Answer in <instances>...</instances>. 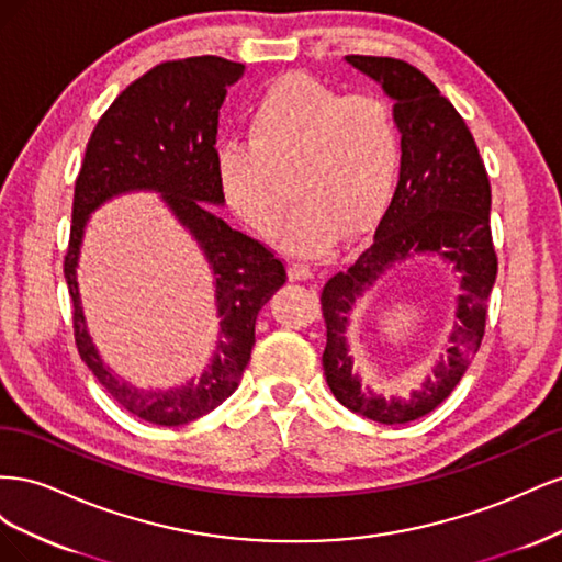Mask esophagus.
Wrapping results in <instances>:
<instances>
[{"instance_id": "1", "label": "esophagus", "mask_w": 562, "mask_h": 562, "mask_svg": "<svg viewBox=\"0 0 562 562\" xmlns=\"http://www.w3.org/2000/svg\"><path fill=\"white\" fill-rule=\"evenodd\" d=\"M288 277H291L293 281H312L314 269L307 265H291L288 267Z\"/></svg>"}]
</instances>
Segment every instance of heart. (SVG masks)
Instances as JSON below:
<instances>
[{"label":"heart","mask_w":562,"mask_h":562,"mask_svg":"<svg viewBox=\"0 0 562 562\" xmlns=\"http://www.w3.org/2000/svg\"><path fill=\"white\" fill-rule=\"evenodd\" d=\"M248 143L215 149L229 211L258 234L277 229L291 182L297 206L281 246L326 255L342 232L361 236L394 201L403 168L398 116L384 98L347 95L310 75H283L248 114Z\"/></svg>","instance_id":"b5f03b06"}]
</instances>
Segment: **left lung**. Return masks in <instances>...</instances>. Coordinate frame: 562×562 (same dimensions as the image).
<instances>
[{
  "instance_id": "obj_1",
  "label": "left lung",
  "mask_w": 562,
  "mask_h": 562,
  "mask_svg": "<svg viewBox=\"0 0 562 562\" xmlns=\"http://www.w3.org/2000/svg\"><path fill=\"white\" fill-rule=\"evenodd\" d=\"M351 67L378 81L394 100L401 124L403 168L394 201L375 239L321 293L326 318L323 370L335 398L351 413L380 424L429 415L462 380L485 333L487 297L497 277L490 234V180L467 122L417 67L396 58L347 56ZM415 254H434L458 274L456 323L432 375L411 397L375 395L360 382L348 353V316L371 285Z\"/></svg>"
}]
</instances>
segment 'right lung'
<instances>
[{
	"label": "right lung",
	"mask_w": 562,
	"mask_h": 562,
	"mask_svg": "<svg viewBox=\"0 0 562 562\" xmlns=\"http://www.w3.org/2000/svg\"><path fill=\"white\" fill-rule=\"evenodd\" d=\"M244 70L241 63L217 56L151 67L98 119L75 182L65 281L79 356L124 411L159 427L194 422L234 394L250 361L255 321L285 283V267L274 252L232 229L211 209L225 203L213 164L217 116L227 87L239 81ZM128 191H157L193 234L216 277L221 330L214 359L199 379L171 390H138L114 376L92 345L78 297L76 267L88 217L110 198Z\"/></svg>",
	"instance_id": "obj_1"
}]
</instances>
